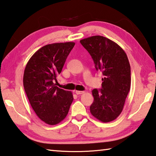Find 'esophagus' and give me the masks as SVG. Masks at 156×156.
Returning <instances> with one entry per match:
<instances>
[{"mask_svg": "<svg viewBox=\"0 0 156 156\" xmlns=\"http://www.w3.org/2000/svg\"><path fill=\"white\" fill-rule=\"evenodd\" d=\"M75 93L77 95H80V94H83V93H84L85 92L83 91V90H76Z\"/></svg>", "mask_w": 156, "mask_h": 156, "instance_id": "esophagus-1", "label": "esophagus"}]
</instances>
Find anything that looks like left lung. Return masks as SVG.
Returning a JSON list of instances; mask_svg holds the SVG:
<instances>
[{"label": "left lung", "mask_w": 156, "mask_h": 156, "mask_svg": "<svg viewBox=\"0 0 156 156\" xmlns=\"http://www.w3.org/2000/svg\"><path fill=\"white\" fill-rule=\"evenodd\" d=\"M80 42L91 56L95 69L104 76L101 89L92 90L94 101L90 112L101 122H110L122 112L129 91L131 70L128 58L117 43L105 37L91 36Z\"/></svg>", "instance_id": "obj_1"}]
</instances>
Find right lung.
<instances>
[{"instance_id":"obj_1","label":"right lung","mask_w":156,"mask_h":156,"mask_svg":"<svg viewBox=\"0 0 156 156\" xmlns=\"http://www.w3.org/2000/svg\"><path fill=\"white\" fill-rule=\"evenodd\" d=\"M74 42L48 44L31 56L25 67L23 84L37 117L48 125L61 122L68 114L72 93L55 85Z\"/></svg>"}]
</instances>
